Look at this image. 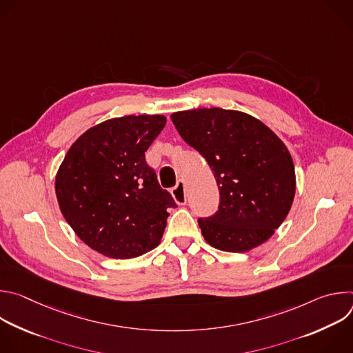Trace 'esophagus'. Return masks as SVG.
Here are the masks:
<instances>
[{"instance_id":"obj_1","label":"esophagus","mask_w":353,"mask_h":353,"mask_svg":"<svg viewBox=\"0 0 353 353\" xmlns=\"http://www.w3.org/2000/svg\"><path fill=\"white\" fill-rule=\"evenodd\" d=\"M172 195L179 205H184L187 203V195H185V188L183 181H179L177 185L172 190Z\"/></svg>"}]
</instances>
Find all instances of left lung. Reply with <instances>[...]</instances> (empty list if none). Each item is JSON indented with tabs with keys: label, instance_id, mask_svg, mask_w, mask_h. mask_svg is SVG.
Instances as JSON below:
<instances>
[{
	"label": "left lung",
	"instance_id": "left-lung-1",
	"mask_svg": "<svg viewBox=\"0 0 353 353\" xmlns=\"http://www.w3.org/2000/svg\"><path fill=\"white\" fill-rule=\"evenodd\" d=\"M170 119L207 159L219 185L218 212L198 219L205 241L229 253L265 243L288 216L296 192L294 165L282 139L239 110L192 109Z\"/></svg>",
	"mask_w": 353,
	"mask_h": 353
}]
</instances>
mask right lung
Instances as JSON below:
<instances>
[{
  "mask_svg": "<svg viewBox=\"0 0 353 353\" xmlns=\"http://www.w3.org/2000/svg\"><path fill=\"white\" fill-rule=\"evenodd\" d=\"M166 124L162 114L110 119L86 130L68 149L56 174L63 216L92 250L110 259H134L155 248L168 210L145 152Z\"/></svg>",
  "mask_w": 353,
  "mask_h": 353,
  "instance_id": "1",
  "label": "right lung"
}]
</instances>
